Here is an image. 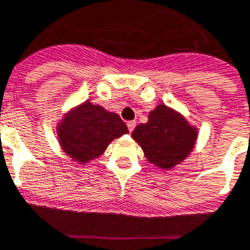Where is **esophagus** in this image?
Here are the masks:
<instances>
[{"label": "esophagus", "instance_id": "esophagus-1", "mask_svg": "<svg viewBox=\"0 0 250 250\" xmlns=\"http://www.w3.org/2000/svg\"><path fill=\"white\" fill-rule=\"evenodd\" d=\"M127 127H128V131H129V132H132L133 128L136 127V122H135V121L127 122Z\"/></svg>", "mask_w": 250, "mask_h": 250}]
</instances>
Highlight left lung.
Here are the masks:
<instances>
[{
    "label": "left lung",
    "instance_id": "obj_1",
    "mask_svg": "<svg viewBox=\"0 0 250 250\" xmlns=\"http://www.w3.org/2000/svg\"><path fill=\"white\" fill-rule=\"evenodd\" d=\"M132 138L142 146L149 163L169 169L191 152L197 131L180 114L165 104H159L149 112L148 123L133 129Z\"/></svg>",
    "mask_w": 250,
    "mask_h": 250
}]
</instances>
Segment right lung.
<instances>
[{
  "label": "right lung",
  "instance_id": "add662e5",
  "mask_svg": "<svg viewBox=\"0 0 250 250\" xmlns=\"http://www.w3.org/2000/svg\"><path fill=\"white\" fill-rule=\"evenodd\" d=\"M127 132L128 128L119 115L90 102L74 108L59 125L62 149L80 163L102 155L111 140Z\"/></svg>",
  "mask_w": 250,
  "mask_h": 250
}]
</instances>
